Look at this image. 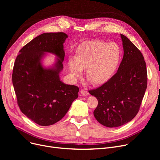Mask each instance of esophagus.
Here are the masks:
<instances>
[{
    "instance_id": "obj_1",
    "label": "esophagus",
    "mask_w": 160,
    "mask_h": 160,
    "mask_svg": "<svg viewBox=\"0 0 160 160\" xmlns=\"http://www.w3.org/2000/svg\"><path fill=\"white\" fill-rule=\"evenodd\" d=\"M80 94L82 95V96H86L88 95V91L86 90V89H82L80 90Z\"/></svg>"
}]
</instances>
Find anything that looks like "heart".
Segmentation results:
<instances>
[{
	"instance_id": "heart-1",
	"label": "heart",
	"mask_w": 160,
	"mask_h": 160,
	"mask_svg": "<svg viewBox=\"0 0 160 160\" xmlns=\"http://www.w3.org/2000/svg\"><path fill=\"white\" fill-rule=\"evenodd\" d=\"M120 56V47L113 42L86 41L77 48L74 58L69 60V69L74 78L80 77L82 70L87 69L89 82L94 85L102 84L112 77Z\"/></svg>"
}]
</instances>
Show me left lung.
I'll list each match as a JSON object with an SVG mask.
<instances>
[{"label":"left lung","instance_id":"left-lung-1","mask_svg":"<svg viewBox=\"0 0 160 160\" xmlns=\"http://www.w3.org/2000/svg\"><path fill=\"white\" fill-rule=\"evenodd\" d=\"M121 37L124 55L118 71L103 85L89 91L98 100L95 119L109 128L120 127L136 117L147 87L143 56L128 38Z\"/></svg>","mask_w":160,"mask_h":160}]
</instances>
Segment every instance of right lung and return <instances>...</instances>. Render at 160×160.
Masks as SVG:
<instances>
[{
  "label": "right lung",
  "mask_w": 160,
  "mask_h": 160,
  "mask_svg": "<svg viewBox=\"0 0 160 160\" xmlns=\"http://www.w3.org/2000/svg\"><path fill=\"white\" fill-rule=\"evenodd\" d=\"M67 38L63 32L42 33L19 50L14 63L12 82L18 106L22 113L41 126L60 121L78 96L77 86L65 84L59 77ZM45 52L58 57L52 68L45 69L40 63Z\"/></svg>",
  "instance_id": "obj_1"
}]
</instances>
